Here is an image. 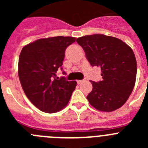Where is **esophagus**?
Returning a JSON list of instances; mask_svg holds the SVG:
<instances>
[{"instance_id": "obj_1", "label": "esophagus", "mask_w": 148, "mask_h": 148, "mask_svg": "<svg viewBox=\"0 0 148 148\" xmlns=\"http://www.w3.org/2000/svg\"><path fill=\"white\" fill-rule=\"evenodd\" d=\"M84 82V80H78L77 81V83L78 84H82V82Z\"/></svg>"}]
</instances>
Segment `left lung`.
<instances>
[{
	"mask_svg": "<svg viewBox=\"0 0 148 148\" xmlns=\"http://www.w3.org/2000/svg\"><path fill=\"white\" fill-rule=\"evenodd\" d=\"M92 66L101 68L102 81L92 84L87 100L95 109L112 112L125 104L135 85L137 64L131 48L111 36L95 34L77 38Z\"/></svg>",
	"mask_w": 148,
	"mask_h": 148,
	"instance_id": "1",
	"label": "left lung"
}]
</instances>
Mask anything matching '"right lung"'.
<instances>
[{
  "label": "right lung",
  "instance_id": "right-lung-1",
  "mask_svg": "<svg viewBox=\"0 0 148 148\" xmlns=\"http://www.w3.org/2000/svg\"><path fill=\"white\" fill-rule=\"evenodd\" d=\"M76 38H41L23 47L18 60V76L27 97L44 113H53L65 108L75 89V81L56 78L61 70L65 50Z\"/></svg>",
  "mask_w": 148,
  "mask_h": 148
}]
</instances>
